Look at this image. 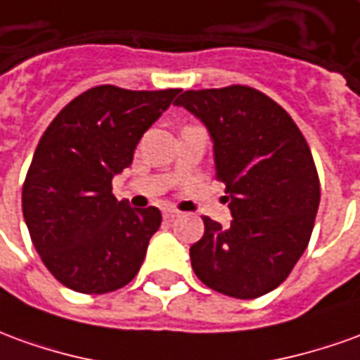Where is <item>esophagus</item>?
<instances>
[{"label":"esophagus","mask_w":360,"mask_h":360,"mask_svg":"<svg viewBox=\"0 0 360 360\" xmlns=\"http://www.w3.org/2000/svg\"><path fill=\"white\" fill-rule=\"evenodd\" d=\"M177 216H179V210H177V208H173V206L163 208V218H165V220H173V218H177Z\"/></svg>","instance_id":"1"}]
</instances>
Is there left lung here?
Returning <instances> with one entry per match:
<instances>
[{"label": "left lung", "instance_id": "1", "mask_svg": "<svg viewBox=\"0 0 360 360\" xmlns=\"http://www.w3.org/2000/svg\"><path fill=\"white\" fill-rule=\"evenodd\" d=\"M208 128L228 228L202 216L191 265L208 288L250 300L281 285L308 248L320 206L310 146L278 103L248 85L183 91L175 101Z\"/></svg>", "mask_w": 360, "mask_h": 360}]
</instances>
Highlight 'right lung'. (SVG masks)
Listing matches in <instances>:
<instances>
[{"label": "right lung", "instance_id": "obj_1", "mask_svg": "<svg viewBox=\"0 0 360 360\" xmlns=\"http://www.w3.org/2000/svg\"><path fill=\"white\" fill-rule=\"evenodd\" d=\"M179 91L97 85L68 103L40 138L22 183V216L42 263L75 292L119 290L140 271L162 212L119 202L112 177Z\"/></svg>", "mask_w": 360, "mask_h": 360}]
</instances>
